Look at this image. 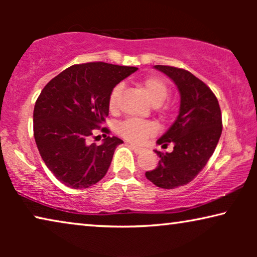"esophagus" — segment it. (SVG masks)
<instances>
[{
    "instance_id": "esophagus-1",
    "label": "esophagus",
    "mask_w": 257,
    "mask_h": 257,
    "mask_svg": "<svg viewBox=\"0 0 257 257\" xmlns=\"http://www.w3.org/2000/svg\"><path fill=\"white\" fill-rule=\"evenodd\" d=\"M131 147H132V150L135 151L136 153H142L143 151H144V149L143 147H139V146H136V145H133V144H131Z\"/></svg>"
}]
</instances>
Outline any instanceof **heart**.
I'll use <instances>...</instances> for the list:
<instances>
[{
    "label": "heart",
    "instance_id": "1",
    "mask_svg": "<svg viewBox=\"0 0 257 257\" xmlns=\"http://www.w3.org/2000/svg\"><path fill=\"white\" fill-rule=\"evenodd\" d=\"M147 97L154 105H160L166 99L170 89H168L166 82L158 76L146 77L140 82ZM121 92V85H115L108 94V108L111 112H115L119 106V94ZM158 131V126L154 121L143 120L138 118H130L122 121L118 127V132L126 140L135 144H142L147 138L154 136Z\"/></svg>",
    "mask_w": 257,
    "mask_h": 257
}]
</instances>
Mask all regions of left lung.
Returning <instances> with one entry per match:
<instances>
[{"label": "left lung", "mask_w": 257, "mask_h": 257, "mask_svg": "<svg viewBox=\"0 0 257 257\" xmlns=\"http://www.w3.org/2000/svg\"><path fill=\"white\" fill-rule=\"evenodd\" d=\"M170 77L180 91V111L174 124L158 140L171 153L156 151L159 164L145 175L160 188L173 189L191 182L213 156L222 133V115L213 91L187 70L156 65Z\"/></svg>", "instance_id": "obj_1"}]
</instances>
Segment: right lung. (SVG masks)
I'll use <instances>...</instances> for the list:
<instances>
[{"label": "right lung", "mask_w": 257, "mask_h": 257, "mask_svg": "<svg viewBox=\"0 0 257 257\" xmlns=\"http://www.w3.org/2000/svg\"><path fill=\"white\" fill-rule=\"evenodd\" d=\"M137 70L104 62L75 64L42 90L34 107L35 142L47 167L65 186L87 188L105 177L122 144L103 127L108 94ZM97 131L104 133L103 144L89 146L87 139Z\"/></svg>", "instance_id": "right-lung-1"}]
</instances>
